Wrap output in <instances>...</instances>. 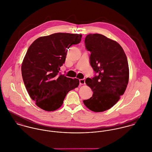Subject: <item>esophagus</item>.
Segmentation results:
<instances>
[{
  "label": "esophagus",
  "instance_id": "esophagus-1",
  "mask_svg": "<svg viewBox=\"0 0 152 152\" xmlns=\"http://www.w3.org/2000/svg\"><path fill=\"white\" fill-rule=\"evenodd\" d=\"M79 81H80V85H84V84H86V80H85V79H80V80H79Z\"/></svg>",
  "mask_w": 152,
  "mask_h": 152
}]
</instances>
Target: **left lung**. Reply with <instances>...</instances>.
Wrapping results in <instances>:
<instances>
[{
  "label": "left lung",
  "mask_w": 152,
  "mask_h": 152,
  "mask_svg": "<svg viewBox=\"0 0 152 152\" xmlns=\"http://www.w3.org/2000/svg\"><path fill=\"white\" fill-rule=\"evenodd\" d=\"M85 45L91 52L90 64L95 74L86 80L93 94L83 102L92 111L104 112L112 107L126 89L129 76L127 57L116 42L100 34L87 35Z\"/></svg>",
  "instance_id": "left-lung-1"
}]
</instances>
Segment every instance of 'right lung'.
<instances>
[{"label": "right lung", "mask_w": 152, "mask_h": 152, "mask_svg": "<svg viewBox=\"0 0 152 152\" xmlns=\"http://www.w3.org/2000/svg\"><path fill=\"white\" fill-rule=\"evenodd\" d=\"M82 34L54 33L36 39L24 58V84L36 104L47 111L60 108L68 92L78 87L79 80L60 73L70 46L80 43Z\"/></svg>", "instance_id": "add662e5"}]
</instances>
